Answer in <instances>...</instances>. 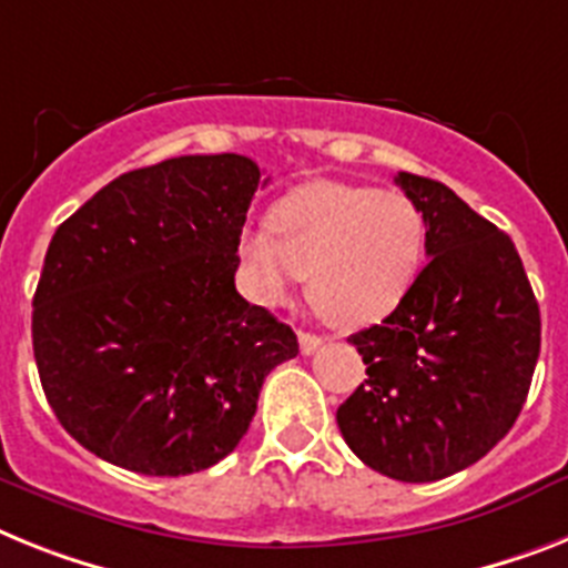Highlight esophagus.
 I'll return each mask as SVG.
<instances>
[{"label":"esophagus","instance_id":"1","mask_svg":"<svg viewBox=\"0 0 568 568\" xmlns=\"http://www.w3.org/2000/svg\"><path fill=\"white\" fill-rule=\"evenodd\" d=\"M300 352L303 355H314V352L323 346V337L321 335H312V332H300Z\"/></svg>","mask_w":568,"mask_h":568}]
</instances>
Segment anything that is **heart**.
Segmentation results:
<instances>
[{
    "label": "heart",
    "mask_w": 568,
    "mask_h": 568,
    "mask_svg": "<svg viewBox=\"0 0 568 568\" xmlns=\"http://www.w3.org/2000/svg\"><path fill=\"white\" fill-rule=\"evenodd\" d=\"M270 227H247L240 260L262 303H283L300 276L332 326L361 328L402 306L424 262L427 225L407 193L312 181L283 195Z\"/></svg>",
    "instance_id": "heart-1"
}]
</instances>
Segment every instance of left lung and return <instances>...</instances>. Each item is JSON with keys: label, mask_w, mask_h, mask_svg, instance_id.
I'll list each match as a JSON object with an SVG mask.
<instances>
[{"label": "left lung", "mask_w": 568, "mask_h": 568, "mask_svg": "<svg viewBox=\"0 0 568 568\" xmlns=\"http://www.w3.org/2000/svg\"><path fill=\"white\" fill-rule=\"evenodd\" d=\"M422 207L427 265L384 323L349 337L369 378L337 407L357 459L402 483H436L483 459L517 422L540 308L511 236L442 181L398 173Z\"/></svg>", "instance_id": "obj_1"}]
</instances>
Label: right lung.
Wrapping results in <instances>:
<instances>
[{"mask_svg":"<svg viewBox=\"0 0 568 568\" xmlns=\"http://www.w3.org/2000/svg\"><path fill=\"white\" fill-rule=\"evenodd\" d=\"M245 155H181L118 175L51 236L33 357L71 438L118 468L187 476L225 459L297 335L233 283Z\"/></svg>","mask_w":568,"mask_h":568,"instance_id":"obj_1","label":"right lung"}]
</instances>
